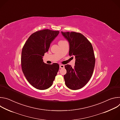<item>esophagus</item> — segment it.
Listing matches in <instances>:
<instances>
[{
    "label": "esophagus",
    "mask_w": 120,
    "mask_h": 120,
    "mask_svg": "<svg viewBox=\"0 0 120 120\" xmlns=\"http://www.w3.org/2000/svg\"><path fill=\"white\" fill-rule=\"evenodd\" d=\"M59 67L60 68H64V65L63 64H60Z\"/></svg>",
    "instance_id": "34e87169"
}]
</instances>
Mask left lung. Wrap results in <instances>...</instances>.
I'll use <instances>...</instances> for the list:
<instances>
[{"label":"left lung","instance_id":"obj_1","mask_svg":"<svg viewBox=\"0 0 120 120\" xmlns=\"http://www.w3.org/2000/svg\"><path fill=\"white\" fill-rule=\"evenodd\" d=\"M61 34L69 44V55L74 56L75 59L74 68L68 64L64 66L65 83L71 90H78L83 87L92 76L95 62L93 48L81 33L62 31Z\"/></svg>","mask_w":120,"mask_h":120}]
</instances>
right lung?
Returning a JSON list of instances; mask_svg holds the SVG:
<instances>
[{
	"mask_svg": "<svg viewBox=\"0 0 120 120\" xmlns=\"http://www.w3.org/2000/svg\"><path fill=\"white\" fill-rule=\"evenodd\" d=\"M59 33V31L49 29L37 31L29 37L22 49L23 73L28 82L38 89L45 90L52 86L59 70L58 64H48L43 60L50 44Z\"/></svg>",
	"mask_w": 120,
	"mask_h": 120,
	"instance_id": "1",
	"label": "right lung"
}]
</instances>
